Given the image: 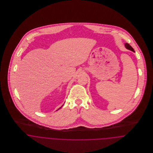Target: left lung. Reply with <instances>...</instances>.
Listing matches in <instances>:
<instances>
[{"label":"left lung","mask_w":153,"mask_h":153,"mask_svg":"<svg viewBox=\"0 0 153 153\" xmlns=\"http://www.w3.org/2000/svg\"><path fill=\"white\" fill-rule=\"evenodd\" d=\"M125 45H126V47L128 49H129V50H131L132 51H133V52H134V49L132 48L131 46V45H130V44H125Z\"/></svg>","instance_id":"left-lung-1"}]
</instances>
